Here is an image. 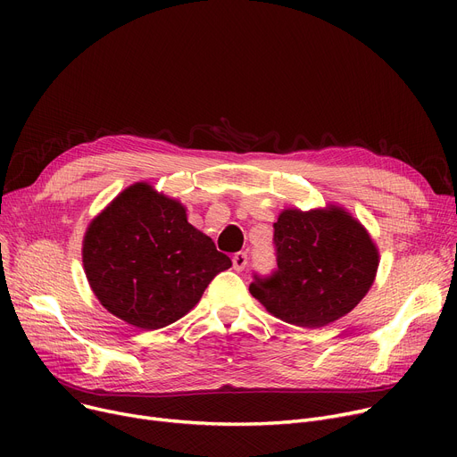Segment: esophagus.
<instances>
[{
  "instance_id": "1",
  "label": "esophagus",
  "mask_w": 457,
  "mask_h": 457,
  "mask_svg": "<svg viewBox=\"0 0 457 457\" xmlns=\"http://www.w3.org/2000/svg\"><path fill=\"white\" fill-rule=\"evenodd\" d=\"M246 265H248V255H246V252H237V253L233 255V269H235L237 272H241V270L246 269Z\"/></svg>"
}]
</instances>
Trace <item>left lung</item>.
Listing matches in <instances>:
<instances>
[{
	"label": "left lung",
	"mask_w": 457,
	"mask_h": 457,
	"mask_svg": "<svg viewBox=\"0 0 457 457\" xmlns=\"http://www.w3.org/2000/svg\"><path fill=\"white\" fill-rule=\"evenodd\" d=\"M278 267L253 272L250 293L270 313L300 328H322L363 300L376 276L378 250L365 228L339 207L287 209L274 222Z\"/></svg>",
	"instance_id": "1"
}]
</instances>
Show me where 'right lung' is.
Masks as SVG:
<instances>
[{"instance_id":"obj_1","label":"right lung","mask_w":457,"mask_h":457,"mask_svg":"<svg viewBox=\"0 0 457 457\" xmlns=\"http://www.w3.org/2000/svg\"><path fill=\"white\" fill-rule=\"evenodd\" d=\"M83 265L107 311L159 329L188 313L231 259L187 222L183 205L137 183L90 224Z\"/></svg>"}]
</instances>
